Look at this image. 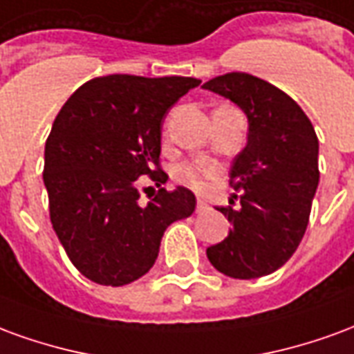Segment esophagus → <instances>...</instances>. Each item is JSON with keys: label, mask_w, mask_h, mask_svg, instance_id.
<instances>
[{"label": "esophagus", "mask_w": 354, "mask_h": 354, "mask_svg": "<svg viewBox=\"0 0 354 354\" xmlns=\"http://www.w3.org/2000/svg\"><path fill=\"white\" fill-rule=\"evenodd\" d=\"M208 203L205 199H199L197 201V214H203V212H207L208 210Z\"/></svg>", "instance_id": "34e87169"}]
</instances>
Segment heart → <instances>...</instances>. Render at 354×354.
Here are the masks:
<instances>
[{"label": "heart", "instance_id": "b5f03b06", "mask_svg": "<svg viewBox=\"0 0 354 354\" xmlns=\"http://www.w3.org/2000/svg\"><path fill=\"white\" fill-rule=\"evenodd\" d=\"M216 172L214 167L210 165H203V162H192V165H184L180 167L176 172V176L185 182L187 185L192 187H203V182L210 178Z\"/></svg>", "mask_w": 354, "mask_h": 354}]
</instances>
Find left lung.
Here are the masks:
<instances>
[{
	"label": "left lung",
	"instance_id": "left-lung-1",
	"mask_svg": "<svg viewBox=\"0 0 354 354\" xmlns=\"http://www.w3.org/2000/svg\"><path fill=\"white\" fill-rule=\"evenodd\" d=\"M203 88L237 104L248 119L246 146L230 170L241 205L218 208L231 230L208 246V260L233 279L266 277L284 266L304 239L320 176L319 138L304 109L260 77L231 72Z\"/></svg>",
	"mask_w": 354,
	"mask_h": 354
}]
</instances>
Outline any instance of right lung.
Wrapping results in <instances>:
<instances>
[{"mask_svg": "<svg viewBox=\"0 0 354 354\" xmlns=\"http://www.w3.org/2000/svg\"><path fill=\"white\" fill-rule=\"evenodd\" d=\"M193 77L113 73L68 98L45 144L43 182L53 230L68 258L93 282L123 286L153 267L165 231L195 210L184 185L140 203L136 180L159 170L161 129L169 109L199 85Z\"/></svg>", "mask_w": 354, "mask_h": 354, "instance_id": "right-lung-1", "label": "right lung"}]
</instances>
